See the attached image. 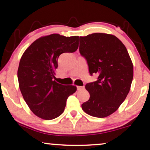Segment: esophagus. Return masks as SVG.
Listing matches in <instances>:
<instances>
[{"mask_svg": "<svg viewBox=\"0 0 150 150\" xmlns=\"http://www.w3.org/2000/svg\"><path fill=\"white\" fill-rule=\"evenodd\" d=\"M76 88H77V90H79V91H80V90L83 89L84 88H85V87H82V86H77Z\"/></svg>", "mask_w": 150, "mask_h": 150, "instance_id": "obj_1", "label": "esophagus"}]
</instances>
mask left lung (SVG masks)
I'll use <instances>...</instances> for the list:
<instances>
[{
	"label": "left lung",
	"mask_w": 150,
	"mask_h": 150,
	"mask_svg": "<svg viewBox=\"0 0 150 150\" xmlns=\"http://www.w3.org/2000/svg\"><path fill=\"white\" fill-rule=\"evenodd\" d=\"M79 51L87 60L90 74H98L97 81L85 85L90 98L82 108L96 117L109 116L130 89L133 65L128 50L117 37L97 33L80 37Z\"/></svg>",
	"instance_id": "1"
}]
</instances>
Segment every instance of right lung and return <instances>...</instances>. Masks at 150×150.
I'll return each instance as SVG.
<instances>
[{"label":"right lung","mask_w":150,"mask_h":150,"mask_svg":"<svg viewBox=\"0 0 150 150\" xmlns=\"http://www.w3.org/2000/svg\"><path fill=\"white\" fill-rule=\"evenodd\" d=\"M79 36L51 34L36 40L25 50L18 69L19 87L30 110L39 117L50 120L64 111L69 96L76 87L57 83L54 79L58 59L79 48Z\"/></svg>","instance_id":"obj_1"}]
</instances>
